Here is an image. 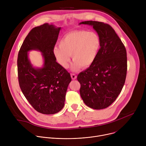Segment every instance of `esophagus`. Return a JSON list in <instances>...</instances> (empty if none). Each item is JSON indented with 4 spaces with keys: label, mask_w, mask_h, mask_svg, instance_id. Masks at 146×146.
Instances as JSON below:
<instances>
[{
    "label": "esophagus",
    "mask_w": 146,
    "mask_h": 146,
    "mask_svg": "<svg viewBox=\"0 0 146 146\" xmlns=\"http://www.w3.org/2000/svg\"><path fill=\"white\" fill-rule=\"evenodd\" d=\"M70 75H71V77H72V78L73 80H75V79H76V78H77V76H76L75 74L71 73V74H70Z\"/></svg>",
    "instance_id": "1"
}]
</instances>
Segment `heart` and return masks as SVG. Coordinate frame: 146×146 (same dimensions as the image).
Returning a JSON list of instances; mask_svg holds the SVG:
<instances>
[{"label":"heart","instance_id":"b5f03b06","mask_svg":"<svg viewBox=\"0 0 146 146\" xmlns=\"http://www.w3.org/2000/svg\"><path fill=\"white\" fill-rule=\"evenodd\" d=\"M100 47V38L94 32L84 30L69 32L62 37L59 46L53 48V54L59 65L67 68L71 55L73 61L71 70H78L81 67L88 68L95 60Z\"/></svg>","mask_w":146,"mask_h":146}]
</instances>
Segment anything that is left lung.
Returning <instances> with one entry per match:
<instances>
[{
    "label": "left lung",
    "mask_w": 146,
    "mask_h": 146,
    "mask_svg": "<svg viewBox=\"0 0 146 146\" xmlns=\"http://www.w3.org/2000/svg\"><path fill=\"white\" fill-rule=\"evenodd\" d=\"M92 26L100 38V47L94 63L77 76L80 96L90 108L109 107L120 94L125 81L127 58L125 47L113 28L102 22L79 24Z\"/></svg>",
    "instance_id": "obj_1"
}]
</instances>
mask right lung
Here are the masks:
<instances>
[{
    "mask_svg": "<svg viewBox=\"0 0 146 146\" xmlns=\"http://www.w3.org/2000/svg\"><path fill=\"white\" fill-rule=\"evenodd\" d=\"M60 27L44 24L33 28L21 47L17 66L19 87L33 108L44 114H54L65 105V96L72 81L70 73L56 61L53 48ZM40 52L44 58L42 67L33 66L27 52Z\"/></svg>",
    "mask_w": 146,
    "mask_h": 146,
    "instance_id": "right-lung-1",
    "label": "right lung"
}]
</instances>
